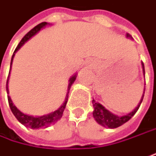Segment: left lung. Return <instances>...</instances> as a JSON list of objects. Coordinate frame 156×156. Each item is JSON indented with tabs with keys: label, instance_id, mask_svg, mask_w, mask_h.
Masks as SVG:
<instances>
[{
	"label": "left lung",
	"instance_id": "1",
	"mask_svg": "<svg viewBox=\"0 0 156 156\" xmlns=\"http://www.w3.org/2000/svg\"><path fill=\"white\" fill-rule=\"evenodd\" d=\"M127 38H130L133 39L132 36L129 34L126 35ZM142 69H143V74L145 75V67H144V63L142 62ZM144 94H145V88H144V92H143V95L141 97V100L139 102V104L137 105V106L135 108L132 112H130L129 113L126 114V115H122V116H119L116 115L112 112H111L110 111H108L105 107H104L101 104L96 103L94 99H93V107H94V111H93V116L95 121L100 124L101 126L105 127V128H109V129H115L118 128L121 125H123L124 123H126L128 120H129L133 116L135 113L137 112L138 108L140 106L142 101H143V97H144Z\"/></svg>",
	"mask_w": 156,
	"mask_h": 156
}]
</instances>
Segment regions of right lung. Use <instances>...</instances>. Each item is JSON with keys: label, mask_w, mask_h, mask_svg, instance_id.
<instances>
[{"label": "right lung", "mask_w": 156, "mask_h": 156, "mask_svg": "<svg viewBox=\"0 0 156 156\" xmlns=\"http://www.w3.org/2000/svg\"><path fill=\"white\" fill-rule=\"evenodd\" d=\"M50 25L49 23L47 22H43L39 25H37L36 27H35L32 30H30L26 36L22 38V40L20 41V43L19 44V45L17 46V48L14 51V53L11 57V62H10V69H9V77L7 79V86H6V90H7V94H9V87H8V83H9V74H10V70H11V64L13 62V59H14V56H15V53L19 51V50L21 48L22 46L25 44V43H27L32 36H34L36 35L41 29H43L44 27H45L46 26ZM77 73L74 74L72 77H70V78L69 79V86H68V92L66 94V98L64 100L63 104L59 107L56 111L54 112H51L50 113H47L45 115H42V116H33V115H28V114H26L24 112H20L17 107L14 105V104L12 103L9 95H8V101H9V108L12 112V113L14 114V116L17 118V120H19L21 124H23L24 126L27 127V128H30V129H45V128H48L51 125H53L54 123H56L59 120H61V118L62 117V114H63L64 109L66 107L67 105V102H68V97H69V89L72 86V84L74 83V81L76 80L77 78Z\"/></svg>", "instance_id": "obj_1"}]
</instances>
